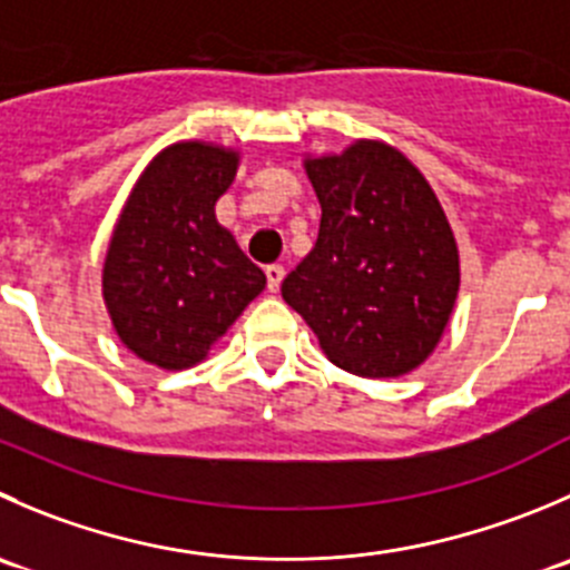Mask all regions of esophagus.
<instances>
[{
    "instance_id": "34e87169",
    "label": "esophagus",
    "mask_w": 570,
    "mask_h": 570,
    "mask_svg": "<svg viewBox=\"0 0 570 570\" xmlns=\"http://www.w3.org/2000/svg\"><path fill=\"white\" fill-rule=\"evenodd\" d=\"M264 275H267V289H269V292H278L281 284H284L286 269L281 267V264H269V267L264 269Z\"/></svg>"
}]
</instances>
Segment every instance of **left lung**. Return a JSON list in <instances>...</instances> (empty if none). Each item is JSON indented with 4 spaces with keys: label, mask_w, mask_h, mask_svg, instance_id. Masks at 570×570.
I'll list each match as a JSON object with an SVG mask.
<instances>
[{
    "label": "left lung",
    "mask_w": 570,
    "mask_h": 570,
    "mask_svg": "<svg viewBox=\"0 0 570 570\" xmlns=\"http://www.w3.org/2000/svg\"><path fill=\"white\" fill-rule=\"evenodd\" d=\"M323 219L281 284L336 367L397 379L432 356L460 295V250L438 195L395 147L356 138L306 156Z\"/></svg>",
    "instance_id": "1"
}]
</instances>
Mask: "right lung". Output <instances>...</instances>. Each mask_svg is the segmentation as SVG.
Wrapping results in <instances>:
<instances>
[{
    "instance_id": "1",
    "label": "right lung",
    "mask_w": 570,
    "mask_h": 570,
    "mask_svg": "<svg viewBox=\"0 0 570 570\" xmlns=\"http://www.w3.org/2000/svg\"><path fill=\"white\" fill-rule=\"evenodd\" d=\"M236 169L234 147L175 141L138 175L116 219L102 297L116 336L141 362L195 367L267 286L214 214Z\"/></svg>"
}]
</instances>
